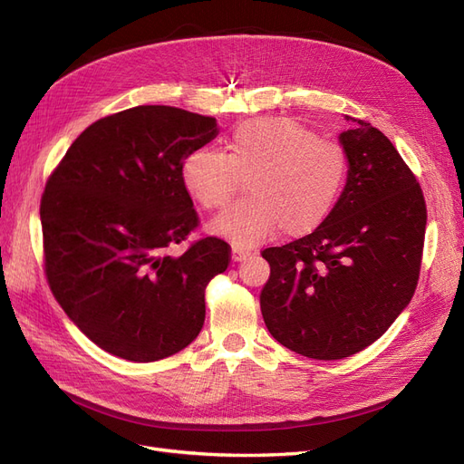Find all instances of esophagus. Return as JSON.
Here are the masks:
<instances>
[{"instance_id":"obj_1","label":"esophagus","mask_w":464,"mask_h":464,"mask_svg":"<svg viewBox=\"0 0 464 464\" xmlns=\"http://www.w3.org/2000/svg\"><path fill=\"white\" fill-rule=\"evenodd\" d=\"M249 256V247H246V246H234L232 247V257H234V261H242V259H246Z\"/></svg>"}]
</instances>
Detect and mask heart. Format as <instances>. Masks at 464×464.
<instances>
[{"label":"heart","mask_w":464,"mask_h":464,"mask_svg":"<svg viewBox=\"0 0 464 464\" xmlns=\"http://www.w3.org/2000/svg\"><path fill=\"white\" fill-rule=\"evenodd\" d=\"M348 172L346 150L290 118L237 125L228 154L195 149L181 162V181L205 208H222L246 178L249 198L215 218L213 228L236 244H259L280 230L314 232L329 217Z\"/></svg>","instance_id":"b5f03b06"}]
</instances>
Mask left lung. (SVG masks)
<instances>
[{"label": "left lung", "instance_id": "8db88e82", "mask_svg": "<svg viewBox=\"0 0 464 464\" xmlns=\"http://www.w3.org/2000/svg\"><path fill=\"white\" fill-rule=\"evenodd\" d=\"M353 121L339 135L348 174L329 217L261 254L271 265L261 290L266 329L315 360H341L375 343L411 304L422 263V189L382 131Z\"/></svg>", "mask_w": 464, "mask_h": 464}]
</instances>
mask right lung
Segmentation results:
<instances>
[{"instance_id":"obj_1","label":"right lung","mask_w":464,"mask_h":464,"mask_svg":"<svg viewBox=\"0 0 464 464\" xmlns=\"http://www.w3.org/2000/svg\"><path fill=\"white\" fill-rule=\"evenodd\" d=\"M218 135L215 118L135 106L94 121L52 172L40 203L48 285L67 317L106 353L154 362L198 339L205 288L230 246L201 237L179 257L198 213L181 162Z\"/></svg>"}]
</instances>
